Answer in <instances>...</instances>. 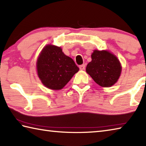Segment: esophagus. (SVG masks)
I'll use <instances>...</instances> for the list:
<instances>
[{
	"instance_id": "1",
	"label": "esophagus",
	"mask_w": 146,
	"mask_h": 146,
	"mask_svg": "<svg viewBox=\"0 0 146 146\" xmlns=\"http://www.w3.org/2000/svg\"><path fill=\"white\" fill-rule=\"evenodd\" d=\"M85 68H86V65L85 64H82L79 66V68H80V70H85Z\"/></svg>"
}]
</instances>
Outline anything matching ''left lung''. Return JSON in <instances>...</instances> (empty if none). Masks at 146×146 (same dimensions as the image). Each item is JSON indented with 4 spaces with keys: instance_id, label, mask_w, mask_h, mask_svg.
Wrapping results in <instances>:
<instances>
[{
    "instance_id": "left-lung-1",
    "label": "left lung",
    "mask_w": 146,
    "mask_h": 146,
    "mask_svg": "<svg viewBox=\"0 0 146 146\" xmlns=\"http://www.w3.org/2000/svg\"><path fill=\"white\" fill-rule=\"evenodd\" d=\"M92 60L86 67V72L97 84L102 87H111L117 82L122 67L117 57L107 50H95Z\"/></svg>"
}]
</instances>
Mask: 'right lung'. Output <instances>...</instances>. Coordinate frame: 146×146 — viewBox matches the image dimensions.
Listing matches in <instances>:
<instances>
[{"instance_id": "add662e5", "label": "right lung", "mask_w": 146, "mask_h": 146, "mask_svg": "<svg viewBox=\"0 0 146 146\" xmlns=\"http://www.w3.org/2000/svg\"><path fill=\"white\" fill-rule=\"evenodd\" d=\"M36 66L42 83L53 90L62 89L79 70L74 60L62 52L61 48L52 44L43 48Z\"/></svg>"}]
</instances>
